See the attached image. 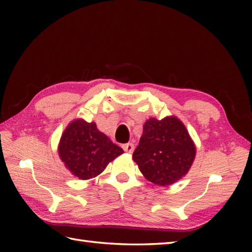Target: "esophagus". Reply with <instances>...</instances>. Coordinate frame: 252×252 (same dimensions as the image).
Masks as SVG:
<instances>
[{"label":"esophagus","mask_w":252,"mask_h":252,"mask_svg":"<svg viewBox=\"0 0 252 252\" xmlns=\"http://www.w3.org/2000/svg\"><path fill=\"white\" fill-rule=\"evenodd\" d=\"M122 148H123V151H125V152L129 153V154H132V153H133V151H134V144H132V143L123 144V145H122Z\"/></svg>","instance_id":"esophagus-1"}]
</instances>
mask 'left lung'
<instances>
[{
  "instance_id": "obj_1",
  "label": "left lung",
  "mask_w": 252,
  "mask_h": 252,
  "mask_svg": "<svg viewBox=\"0 0 252 252\" xmlns=\"http://www.w3.org/2000/svg\"><path fill=\"white\" fill-rule=\"evenodd\" d=\"M195 154L194 143L178 118H151L143 126V135L133 153V160L148 181L164 186L187 173Z\"/></svg>"
}]
</instances>
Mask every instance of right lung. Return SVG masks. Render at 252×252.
Masks as SVG:
<instances>
[{"mask_svg": "<svg viewBox=\"0 0 252 252\" xmlns=\"http://www.w3.org/2000/svg\"><path fill=\"white\" fill-rule=\"evenodd\" d=\"M60 157L70 172L88 180L103 172L106 165L123 154L122 148L98 131L94 122L72 121L60 143Z\"/></svg>", "mask_w": 252, "mask_h": 252, "instance_id": "1", "label": "right lung"}]
</instances>
